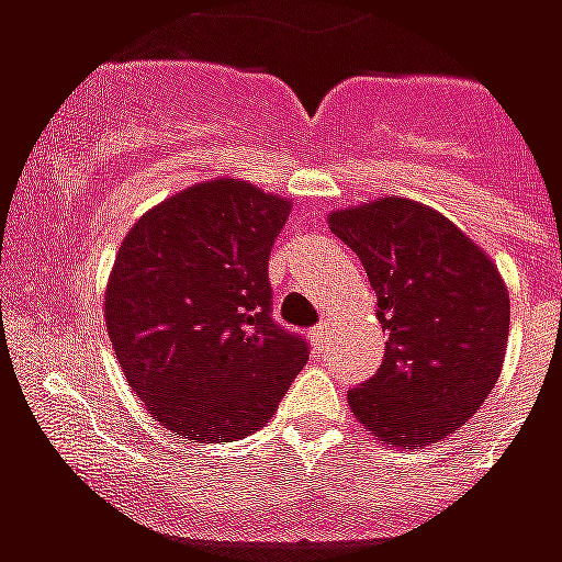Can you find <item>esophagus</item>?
I'll list each match as a JSON object with an SVG mask.
<instances>
[{
  "label": "esophagus",
  "mask_w": 562,
  "mask_h": 562,
  "mask_svg": "<svg viewBox=\"0 0 562 562\" xmlns=\"http://www.w3.org/2000/svg\"><path fill=\"white\" fill-rule=\"evenodd\" d=\"M308 338H312V344H315L317 350H321V347H326V341H329V324H317V326H312V329H308Z\"/></svg>",
  "instance_id": "34e87169"
}]
</instances>
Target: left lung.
<instances>
[{
    "instance_id": "left-lung-1",
    "label": "left lung",
    "mask_w": 562,
    "mask_h": 562,
    "mask_svg": "<svg viewBox=\"0 0 562 562\" xmlns=\"http://www.w3.org/2000/svg\"><path fill=\"white\" fill-rule=\"evenodd\" d=\"M329 229L364 265L387 333L373 379L347 391L352 414L402 449L443 440L502 373L510 300L496 265L452 221L405 198L333 212Z\"/></svg>"
}]
</instances>
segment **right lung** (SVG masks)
Here are the masks:
<instances>
[{
    "instance_id": "add662e5",
    "label": "right lung",
    "mask_w": 562,
    "mask_h": 562,
    "mask_svg": "<svg viewBox=\"0 0 562 562\" xmlns=\"http://www.w3.org/2000/svg\"><path fill=\"white\" fill-rule=\"evenodd\" d=\"M291 201L206 180L136 221L110 273L104 321L131 391L162 428L229 443L262 428L308 361L271 317L268 256Z\"/></svg>"
}]
</instances>
